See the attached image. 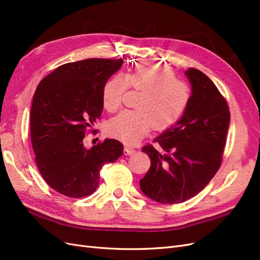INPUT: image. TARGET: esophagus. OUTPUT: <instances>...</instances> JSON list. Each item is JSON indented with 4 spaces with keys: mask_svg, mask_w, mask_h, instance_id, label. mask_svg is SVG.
Instances as JSON below:
<instances>
[{
    "mask_svg": "<svg viewBox=\"0 0 260 260\" xmlns=\"http://www.w3.org/2000/svg\"><path fill=\"white\" fill-rule=\"evenodd\" d=\"M123 152H124V155H132V154H135L137 151H136L135 148L129 146V145H125Z\"/></svg>",
    "mask_w": 260,
    "mask_h": 260,
    "instance_id": "34e87169",
    "label": "esophagus"
}]
</instances>
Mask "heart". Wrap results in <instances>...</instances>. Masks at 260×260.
Returning <instances> with one entry per match:
<instances>
[{"mask_svg":"<svg viewBox=\"0 0 260 260\" xmlns=\"http://www.w3.org/2000/svg\"><path fill=\"white\" fill-rule=\"evenodd\" d=\"M127 86L142 92L136 111H123L107 123L111 137L133 144L154 127L165 130L174 125L191 101L188 84L175 73L158 65H138L130 73L108 78L102 89V103L108 112H116L122 103Z\"/></svg>","mask_w":260,"mask_h":260,"instance_id":"1","label":"heart"}]
</instances>
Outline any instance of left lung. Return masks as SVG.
Returning a JSON list of instances; mask_svg holds the SVG:
<instances>
[{
    "label": "left lung",
    "mask_w": 260,
    "mask_h": 260,
    "mask_svg": "<svg viewBox=\"0 0 260 260\" xmlns=\"http://www.w3.org/2000/svg\"><path fill=\"white\" fill-rule=\"evenodd\" d=\"M185 76L192 86L191 101L182 117L142 148L151 167L140 180L142 192L158 203H182L198 195L220 168L230 111L209 78L195 68Z\"/></svg>",
    "instance_id": "1"
}]
</instances>
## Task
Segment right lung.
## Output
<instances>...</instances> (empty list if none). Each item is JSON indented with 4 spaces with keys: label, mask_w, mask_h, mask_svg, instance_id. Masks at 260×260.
<instances>
[{
    "label": "right lung",
    "mask_w": 260,
    "mask_h": 260,
    "mask_svg": "<svg viewBox=\"0 0 260 260\" xmlns=\"http://www.w3.org/2000/svg\"><path fill=\"white\" fill-rule=\"evenodd\" d=\"M122 62L105 58L68 62L42 79L35 92L30 136L36 164L45 182L62 195H91L102 167L123 154V145L114 139L91 148L83 145L86 131L103 111V85Z\"/></svg>",
    "instance_id": "right-lung-1"
}]
</instances>
